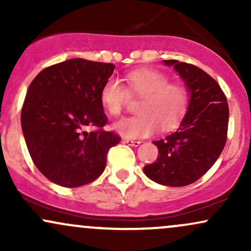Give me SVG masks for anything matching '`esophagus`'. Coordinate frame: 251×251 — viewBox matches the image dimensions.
Instances as JSON below:
<instances>
[{
    "mask_svg": "<svg viewBox=\"0 0 251 251\" xmlns=\"http://www.w3.org/2000/svg\"><path fill=\"white\" fill-rule=\"evenodd\" d=\"M124 143L128 144V145L131 146H139L142 142H139V140H131V139H124Z\"/></svg>",
    "mask_w": 251,
    "mask_h": 251,
    "instance_id": "esophagus-1",
    "label": "esophagus"
}]
</instances>
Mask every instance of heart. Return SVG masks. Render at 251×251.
<instances>
[{
    "label": "heart",
    "instance_id": "obj_1",
    "mask_svg": "<svg viewBox=\"0 0 251 251\" xmlns=\"http://www.w3.org/2000/svg\"><path fill=\"white\" fill-rule=\"evenodd\" d=\"M126 88L116 77L103 82L100 100L112 117L119 118L131 97L140 98L133 117L126 118L114 128L126 138H144L152 134L157 125L171 129L181 122L190 105V92L184 83L169 81L162 71L140 68L128 72L125 76Z\"/></svg>",
    "mask_w": 251,
    "mask_h": 251
}]
</instances>
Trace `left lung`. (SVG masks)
Listing matches in <instances>:
<instances>
[{
    "label": "left lung",
    "instance_id": "1",
    "mask_svg": "<svg viewBox=\"0 0 251 251\" xmlns=\"http://www.w3.org/2000/svg\"><path fill=\"white\" fill-rule=\"evenodd\" d=\"M174 66L188 86L191 98L179 128L155 140L158 158L144 166L150 179L166 186H185L198 180L214 165L227 138L229 106L221 86L191 63L164 60Z\"/></svg>",
    "mask_w": 251,
    "mask_h": 251
}]
</instances>
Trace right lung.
I'll use <instances>...</instances> for the list:
<instances>
[{
    "instance_id": "right-lung-1",
    "label": "right lung",
    "mask_w": 251,
    "mask_h": 251,
    "mask_svg": "<svg viewBox=\"0 0 251 251\" xmlns=\"http://www.w3.org/2000/svg\"><path fill=\"white\" fill-rule=\"evenodd\" d=\"M113 63L71 59L45 68L28 87L21 126L33 163L57 185L76 188L96 180L120 135L105 131L100 91ZM94 127L87 132L85 128Z\"/></svg>"
}]
</instances>
